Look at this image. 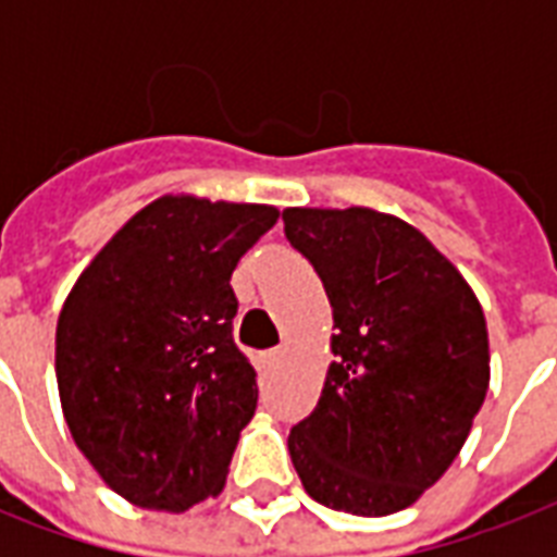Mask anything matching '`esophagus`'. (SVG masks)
Segmentation results:
<instances>
[{
    "label": "esophagus",
    "instance_id": "1",
    "mask_svg": "<svg viewBox=\"0 0 557 557\" xmlns=\"http://www.w3.org/2000/svg\"><path fill=\"white\" fill-rule=\"evenodd\" d=\"M280 358H283V349H269V352H265V356H262V364L265 367H274L280 361Z\"/></svg>",
    "mask_w": 557,
    "mask_h": 557
}]
</instances>
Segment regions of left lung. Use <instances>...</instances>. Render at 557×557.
I'll use <instances>...</instances> for the list:
<instances>
[{
	"label": "left lung",
	"instance_id": "8db88e82",
	"mask_svg": "<svg viewBox=\"0 0 557 557\" xmlns=\"http://www.w3.org/2000/svg\"><path fill=\"white\" fill-rule=\"evenodd\" d=\"M288 243L332 306L321 398L292 428L312 500L358 518L413 506L466 445L488 393L483 306L405 219L372 208H286Z\"/></svg>",
	"mask_w": 557,
	"mask_h": 557
}]
</instances>
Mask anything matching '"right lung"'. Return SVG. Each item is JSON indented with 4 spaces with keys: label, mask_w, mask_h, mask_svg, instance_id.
Masks as SVG:
<instances>
[{
    "label": "right lung",
    "mask_w": 557,
    "mask_h": 557,
    "mask_svg": "<svg viewBox=\"0 0 557 557\" xmlns=\"http://www.w3.org/2000/svg\"><path fill=\"white\" fill-rule=\"evenodd\" d=\"M280 210L168 193L141 208L65 297L54 370L74 445L138 509L219 497L257 407L231 338L236 262Z\"/></svg>",
    "instance_id": "add662e5"
}]
</instances>
